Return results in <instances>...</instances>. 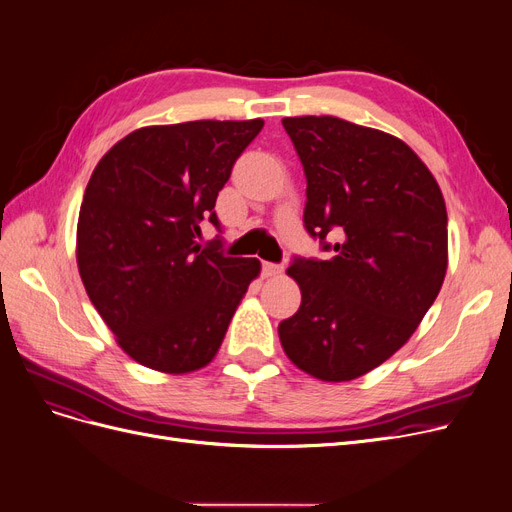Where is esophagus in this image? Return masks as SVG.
Wrapping results in <instances>:
<instances>
[{
    "instance_id": "1",
    "label": "esophagus",
    "mask_w": 512,
    "mask_h": 512,
    "mask_svg": "<svg viewBox=\"0 0 512 512\" xmlns=\"http://www.w3.org/2000/svg\"><path fill=\"white\" fill-rule=\"evenodd\" d=\"M282 273H284L282 265H275V262H262V275L275 277V275H282Z\"/></svg>"
}]
</instances>
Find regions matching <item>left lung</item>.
Segmentation results:
<instances>
[{
	"label": "left lung",
	"instance_id": "1",
	"mask_svg": "<svg viewBox=\"0 0 512 512\" xmlns=\"http://www.w3.org/2000/svg\"><path fill=\"white\" fill-rule=\"evenodd\" d=\"M282 123L307 179L305 230L333 256L292 258L301 307L280 322V342L309 376L354 380L404 346L436 301L448 265L446 205L399 138L329 115Z\"/></svg>",
	"mask_w": 512,
	"mask_h": 512
}]
</instances>
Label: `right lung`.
Masks as SVG:
<instances>
[{"instance_id":"add662e5","label":"right lung","mask_w":512,"mask_h":512,"mask_svg":"<svg viewBox=\"0 0 512 512\" xmlns=\"http://www.w3.org/2000/svg\"><path fill=\"white\" fill-rule=\"evenodd\" d=\"M265 126L185 121L134 130L98 162L83 196L76 262L98 314L136 363L188 374L211 363L256 258L200 245L215 198Z\"/></svg>"}]
</instances>
